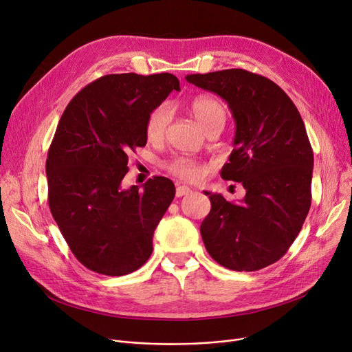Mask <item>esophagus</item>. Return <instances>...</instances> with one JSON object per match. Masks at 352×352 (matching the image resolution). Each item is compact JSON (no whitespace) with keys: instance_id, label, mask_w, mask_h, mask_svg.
I'll list each match as a JSON object with an SVG mask.
<instances>
[{"instance_id":"esophagus-1","label":"esophagus","mask_w":352,"mask_h":352,"mask_svg":"<svg viewBox=\"0 0 352 352\" xmlns=\"http://www.w3.org/2000/svg\"><path fill=\"white\" fill-rule=\"evenodd\" d=\"M190 192H191V190H190L188 187H186V186H178V187L175 188V195H177V197L187 195V194H190Z\"/></svg>"}]
</instances>
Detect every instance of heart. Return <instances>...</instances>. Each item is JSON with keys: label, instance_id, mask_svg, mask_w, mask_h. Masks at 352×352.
I'll return each mask as SVG.
<instances>
[{"label": "heart", "instance_id": "1", "mask_svg": "<svg viewBox=\"0 0 352 352\" xmlns=\"http://www.w3.org/2000/svg\"><path fill=\"white\" fill-rule=\"evenodd\" d=\"M190 111L194 118L198 121V124L204 128L207 133L215 128L223 129L228 117L227 107L219 100L207 96H199L192 98L190 101ZM170 105L162 104L154 108L145 121L146 140L151 142L162 141L166 134V129L170 126ZM165 168L179 179L190 182L201 179L202 175L206 174V166L188 157H175L165 164Z\"/></svg>", "mask_w": 352, "mask_h": 352}]
</instances>
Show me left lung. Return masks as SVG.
I'll list each match as a JSON object with an SVG mask.
<instances>
[{
	"instance_id": "8db88e82",
	"label": "left lung",
	"mask_w": 352,
	"mask_h": 352,
	"mask_svg": "<svg viewBox=\"0 0 352 352\" xmlns=\"http://www.w3.org/2000/svg\"><path fill=\"white\" fill-rule=\"evenodd\" d=\"M187 81L228 102L236 125L221 177L247 191L241 202L206 192L211 211L199 227L202 241L228 270L265 268L288 251L311 207L314 154L304 121L285 92L260 74L231 68Z\"/></svg>"
}]
</instances>
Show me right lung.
<instances>
[{
	"instance_id": "right-lung-1",
	"label": "right lung",
	"mask_w": 352,
	"mask_h": 352,
	"mask_svg": "<svg viewBox=\"0 0 352 352\" xmlns=\"http://www.w3.org/2000/svg\"><path fill=\"white\" fill-rule=\"evenodd\" d=\"M179 81L170 72L109 74L67 105L48 150V206L69 250L88 270L121 276L142 267L175 195L165 177L121 188L128 155L146 144L145 121Z\"/></svg>"
}]
</instances>
